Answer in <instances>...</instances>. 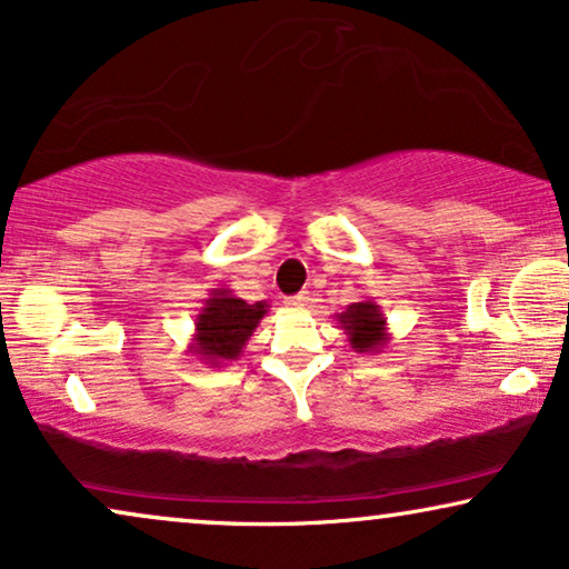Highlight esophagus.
Returning a JSON list of instances; mask_svg holds the SVG:
<instances>
[{
  "label": "esophagus",
  "mask_w": 569,
  "mask_h": 569,
  "mask_svg": "<svg viewBox=\"0 0 569 569\" xmlns=\"http://www.w3.org/2000/svg\"><path fill=\"white\" fill-rule=\"evenodd\" d=\"M284 306H287V308H295V311H300V308H306V306H308V292H298V295H292V298H287V300H284Z\"/></svg>",
  "instance_id": "1"
}]
</instances>
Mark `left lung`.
<instances>
[{
    "label": "left lung",
    "instance_id": "left-lung-1",
    "mask_svg": "<svg viewBox=\"0 0 569 569\" xmlns=\"http://www.w3.org/2000/svg\"><path fill=\"white\" fill-rule=\"evenodd\" d=\"M335 319L339 321V329L348 335L350 348L356 352H381L383 345L389 342V331H387V316L381 313V306H376L373 300H363V302H350L348 311L337 313Z\"/></svg>",
    "mask_w": 569,
    "mask_h": 569
}]
</instances>
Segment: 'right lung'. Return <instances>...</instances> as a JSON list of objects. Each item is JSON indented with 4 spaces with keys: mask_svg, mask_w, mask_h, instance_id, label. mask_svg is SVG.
I'll use <instances>...</instances> for the list:
<instances>
[{
    "mask_svg": "<svg viewBox=\"0 0 569 569\" xmlns=\"http://www.w3.org/2000/svg\"><path fill=\"white\" fill-rule=\"evenodd\" d=\"M269 313V302H246L230 287H213L196 316V335L188 352L209 368H221L242 356L258 323Z\"/></svg>",
    "mask_w": 569,
    "mask_h": 569,
    "instance_id": "right-lung-1",
    "label": "right lung"
}]
</instances>
